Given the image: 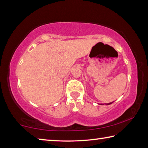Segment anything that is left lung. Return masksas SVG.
Wrapping results in <instances>:
<instances>
[{
  "label": "left lung",
  "mask_w": 148,
  "mask_h": 148,
  "mask_svg": "<svg viewBox=\"0 0 148 148\" xmlns=\"http://www.w3.org/2000/svg\"><path fill=\"white\" fill-rule=\"evenodd\" d=\"M112 103H113V102H110V103H108V104H106V105H109V104H111Z\"/></svg>",
  "instance_id": "1"
}]
</instances>
